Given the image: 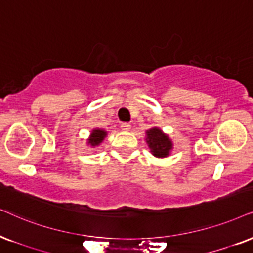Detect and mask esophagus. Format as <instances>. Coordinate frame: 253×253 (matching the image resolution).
Returning <instances> with one entry per match:
<instances>
[{
    "mask_svg": "<svg viewBox=\"0 0 253 253\" xmlns=\"http://www.w3.org/2000/svg\"><path fill=\"white\" fill-rule=\"evenodd\" d=\"M121 129L124 130V132H128V130L130 129V125L128 123H123L121 124Z\"/></svg>",
    "mask_w": 253,
    "mask_h": 253,
    "instance_id": "1",
    "label": "esophagus"
}]
</instances>
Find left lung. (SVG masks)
Listing matches in <instances>:
<instances>
[{
  "label": "left lung",
  "instance_id": "left-lung-1",
  "mask_svg": "<svg viewBox=\"0 0 253 253\" xmlns=\"http://www.w3.org/2000/svg\"><path fill=\"white\" fill-rule=\"evenodd\" d=\"M146 142L148 145L153 156L159 159L167 158L170 155L174 145L168 134L162 132L159 127H152L146 130Z\"/></svg>",
  "mask_w": 253,
  "mask_h": 253
}]
</instances>
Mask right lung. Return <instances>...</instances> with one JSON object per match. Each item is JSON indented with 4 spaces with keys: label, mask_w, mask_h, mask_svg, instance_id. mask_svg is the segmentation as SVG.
Wrapping results in <instances>:
<instances>
[{
    "label": "right lung",
    "mask_w": 253,
    "mask_h": 253,
    "mask_svg": "<svg viewBox=\"0 0 253 253\" xmlns=\"http://www.w3.org/2000/svg\"><path fill=\"white\" fill-rule=\"evenodd\" d=\"M107 136V132L103 128H93L89 133V136L87 139V146L91 148H95V147L100 146L105 137Z\"/></svg>",
    "instance_id": "add662e5"
}]
</instances>
